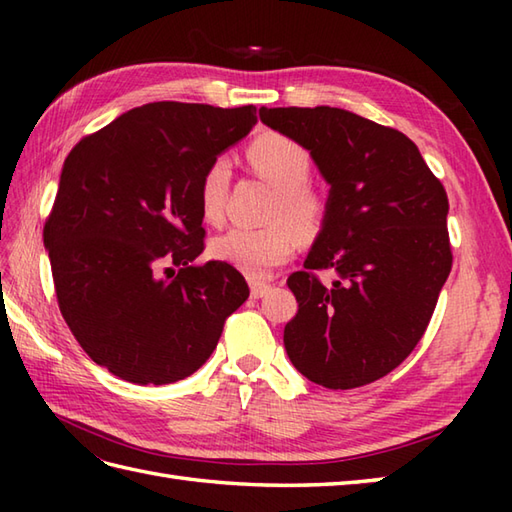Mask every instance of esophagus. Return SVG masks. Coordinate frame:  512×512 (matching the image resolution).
I'll return each mask as SVG.
<instances>
[{"label": "esophagus", "instance_id": "esophagus-1", "mask_svg": "<svg viewBox=\"0 0 512 512\" xmlns=\"http://www.w3.org/2000/svg\"><path fill=\"white\" fill-rule=\"evenodd\" d=\"M270 290V284H266V281H250V297L253 299H262L266 292Z\"/></svg>", "mask_w": 512, "mask_h": 512}]
</instances>
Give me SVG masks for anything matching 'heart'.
Returning <instances> with one entry per match:
<instances>
[{"label": "heart", "instance_id": "heart-1", "mask_svg": "<svg viewBox=\"0 0 512 512\" xmlns=\"http://www.w3.org/2000/svg\"><path fill=\"white\" fill-rule=\"evenodd\" d=\"M248 160L259 176L279 191L273 217H270L279 224L266 228H228L211 242V255L217 262L259 279L295 253L297 237L291 231L293 227L303 237H312L321 231L328 204L317 191L308 187L312 160L308 149L297 140L281 134H266L250 145ZM228 182H231V162L226 158H215L202 173L200 209L209 222H217L224 215ZM281 221L293 227L281 225Z\"/></svg>", "mask_w": 512, "mask_h": 512}]
</instances>
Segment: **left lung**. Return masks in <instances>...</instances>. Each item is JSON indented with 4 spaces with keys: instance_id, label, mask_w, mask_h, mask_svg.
Masks as SVG:
<instances>
[{
    "instance_id": "8db88e82",
    "label": "left lung",
    "mask_w": 512,
    "mask_h": 512,
    "mask_svg": "<svg viewBox=\"0 0 512 512\" xmlns=\"http://www.w3.org/2000/svg\"><path fill=\"white\" fill-rule=\"evenodd\" d=\"M259 118L306 147L330 184L306 270L288 277L299 303L288 358L328 389L374 383L418 345L451 273L447 191L398 129L328 105L262 107Z\"/></svg>"
}]
</instances>
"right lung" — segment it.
Wrapping results in <instances>:
<instances>
[{"instance_id":"right-lung-1","label":"right lung","mask_w":512,"mask_h":512,"mask_svg":"<svg viewBox=\"0 0 512 512\" xmlns=\"http://www.w3.org/2000/svg\"><path fill=\"white\" fill-rule=\"evenodd\" d=\"M255 112L147 103L65 158L43 246L65 323L114 376L169 385L198 372L248 299L233 266L191 262L204 250L202 173L253 129Z\"/></svg>"}]
</instances>
